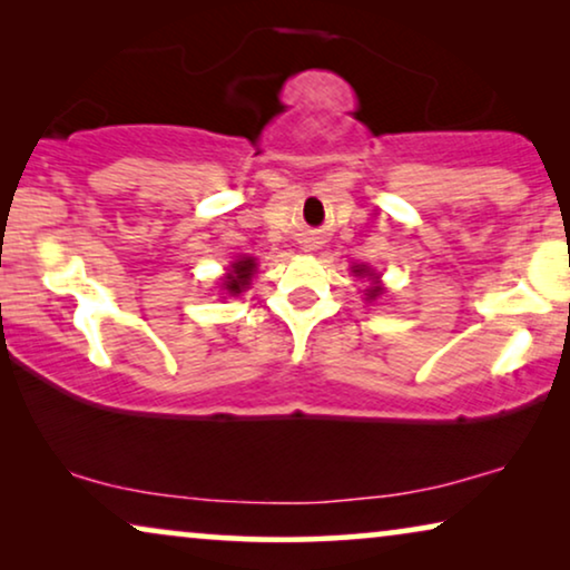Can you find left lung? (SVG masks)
Instances as JSON below:
<instances>
[{"mask_svg": "<svg viewBox=\"0 0 570 570\" xmlns=\"http://www.w3.org/2000/svg\"><path fill=\"white\" fill-rule=\"evenodd\" d=\"M355 272H361V275H363V269H355ZM373 295H376V291H373V293H371V298H373Z\"/></svg>", "mask_w": 570, "mask_h": 570, "instance_id": "8db88e82", "label": "left lung"}]
</instances>
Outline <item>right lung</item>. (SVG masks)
<instances>
[{"mask_svg": "<svg viewBox=\"0 0 570 570\" xmlns=\"http://www.w3.org/2000/svg\"><path fill=\"white\" fill-rule=\"evenodd\" d=\"M254 275V259H246V262H236L233 264V272L228 277H225V291L228 293H240L244 291V285H248V277Z\"/></svg>", "mask_w": 570, "mask_h": 570, "instance_id": "obj_1", "label": "right lung"}]
</instances>
